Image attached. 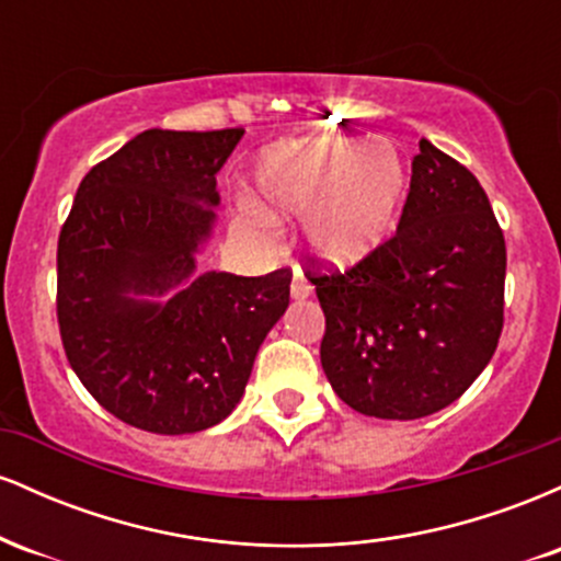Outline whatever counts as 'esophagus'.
<instances>
[{"mask_svg": "<svg viewBox=\"0 0 561 561\" xmlns=\"http://www.w3.org/2000/svg\"><path fill=\"white\" fill-rule=\"evenodd\" d=\"M289 293H293L295 300H302V298H308V295H311V282L302 276L300 268H295V272H293V285H289Z\"/></svg>", "mask_w": 561, "mask_h": 561, "instance_id": "obj_1", "label": "esophagus"}]
</instances>
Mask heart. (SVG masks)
Returning <instances> with one entry per match:
<instances>
[{
    "instance_id": "b5f03b06",
    "label": "heart",
    "mask_w": 561,
    "mask_h": 561,
    "mask_svg": "<svg viewBox=\"0 0 561 561\" xmlns=\"http://www.w3.org/2000/svg\"><path fill=\"white\" fill-rule=\"evenodd\" d=\"M409 192V160L396 141L319 137L266 152L255 208L272 221L306 216V242L321 261L353 266L390 237Z\"/></svg>"
}]
</instances>
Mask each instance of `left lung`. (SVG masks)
Masks as SVG:
<instances>
[{
    "label": "left lung",
    "mask_w": 561,
    "mask_h": 561,
    "mask_svg": "<svg viewBox=\"0 0 561 561\" xmlns=\"http://www.w3.org/2000/svg\"><path fill=\"white\" fill-rule=\"evenodd\" d=\"M327 327L321 366L351 409L420 420L446 409L504 330L506 242L474 173L420 141L396 234L340 272L306 261Z\"/></svg>",
    "instance_id": "1"
}]
</instances>
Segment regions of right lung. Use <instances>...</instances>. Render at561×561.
I'll list each match as a JSON object with an SVG mask.
<instances>
[{
    "mask_svg": "<svg viewBox=\"0 0 561 561\" xmlns=\"http://www.w3.org/2000/svg\"><path fill=\"white\" fill-rule=\"evenodd\" d=\"M244 128H147L83 176L57 240V324L81 385L145 433L186 435L234 411L255 353L289 306L287 266L195 272L216 173ZM180 293L169 302L127 295Z\"/></svg>",
    "mask_w": 561,
    "mask_h": 561,
    "instance_id": "1",
    "label": "right lung"
}]
</instances>
